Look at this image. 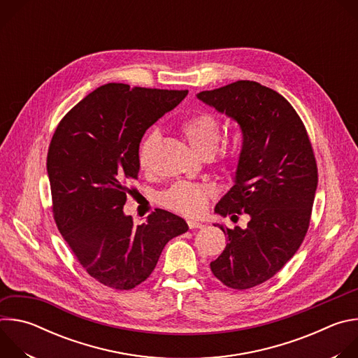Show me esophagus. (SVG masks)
<instances>
[{
    "instance_id": "1",
    "label": "esophagus",
    "mask_w": 358,
    "mask_h": 358,
    "mask_svg": "<svg viewBox=\"0 0 358 358\" xmlns=\"http://www.w3.org/2000/svg\"><path fill=\"white\" fill-rule=\"evenodd\" d=\"M187 224H188V228H189V229H198V228H202V227H203L201 222L194 221V220H188Z\"/></svg>"
}]
</instances>
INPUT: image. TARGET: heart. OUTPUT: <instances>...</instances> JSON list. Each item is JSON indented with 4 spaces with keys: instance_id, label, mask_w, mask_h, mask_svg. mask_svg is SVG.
<instances>
[{
    "instance_id": "obj_1",
    "label": "heart",
    "mask_w": 358,
    "mask_h": 358,
    "mask_svg": "<svg viewBox=\"0 0 358 358\" xmlns=\"http://www.w3.org/2000/svg\"><path fill=\"white\" fill-rule=\"evenodd\" d=\"M180 130L189 143V145L198 152H214L222 138V127L220 120L208 112H198L185 117L180 123ZM160 134L156 129L150 130L143 138L138 148V166L141 170L150 169L151 152L159 143ZM213 195V188L206 184L178 182L162 195V202L173 211L194 217L198 215L207 199Z\"/></svg>"
}]
</instances>
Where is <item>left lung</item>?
Masks as SVG:
<instances>
[{"label":"left lung","instance_id":"obj_1","mask_svg":"<svg viewBox=\"0 0 358 358\" xmlns=\"http://www.w3.org/2000/svg\"><path fill=\"white\" fill-rule=\"evenodd\" d=\"M196 97L242 131L234 185L214 211L231 218L245 213L249 222L245 229L217 224L228 243L210 266L225 286L249 289L275 276L308 232L317 188L312 144L289 101L258 82L238 80Z\"/></svg>","mask_w":358,"mask_h":358}]
</instances>
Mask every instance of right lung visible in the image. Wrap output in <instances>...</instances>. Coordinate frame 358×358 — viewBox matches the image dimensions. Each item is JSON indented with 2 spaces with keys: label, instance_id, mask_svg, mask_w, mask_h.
Here are the masks:
<instances>
[{
  "label": "right lung",
  "instance_id": "obj_1",
  "mask_svg": "<svg viewBox=\"0 0 358 358\" xmlns=\"http://www.w3.org/2000/svg\"><path fill=\"white\" fill-rule=\"evenodd\" d=\"M187 93L108 83L80 100L54 133L46 160L54 218L79 264L105 286L136 287L167 242L188 231L164 210L137 227L123 211L145 130Z\"/></svg>",
  "mask_w": 358,
  "mask_h": 358
}]
</instances>
